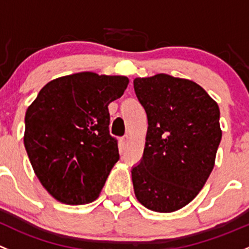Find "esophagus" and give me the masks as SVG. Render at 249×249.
<instances>
[{"instance_id": "1", "label": "esophagus", "mask_w": 249, "mask_h": 249, "mask_svg": "<svg viewBox=\"0 0 249 249\" xmlns=\"http://www.w3.org/2000/svg\"><path fill=\"white\" fill-rule=\"evenodd\" d=\"M129 140H130L129 136H125V137L122 138V142H120V143H122V148L123 149L126 148L127 144H129Z\"/></svg>"}]
</instances>
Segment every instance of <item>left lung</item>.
Returning <instances> with one entry per match:
<instances>
[{
  "mask_svg": "<svg viewBox=\"0 0 249 249\" xmlns=\"http://www.w3.org/2000/svg\"><path fill=\"white\" fill-rule=\"evenodd\" d=\"M133 88L149 125L143 158L131 171L135 196L149 210L174 213L197 197L213 172L219 107L187 78L136 77Z\"/></svg>",
  "mask_w": 249,
  "mask_h": 249,
  "instance_id": "obj_1",
  "label": "left lung"
}]
</instances>
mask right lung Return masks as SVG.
<instances>
[{
    "mask_svg": "<svg viewBox=\"0 0 249 249\" xmlns=\"http://www.w3.org/2000/svg\"><path fill=\"white\" fill-rule=\"evenodd\" d=\"M126 76L83 71L46 83L25 116L23 144L44 188L68 205L91 203L119 160L109 135L108 105Z\"/></svg>",
    "mask_w": 249,
    "mask_h": 249,
    "instance_id": "right-lung-1",
    "label": "right lung"
}]
</instances>
